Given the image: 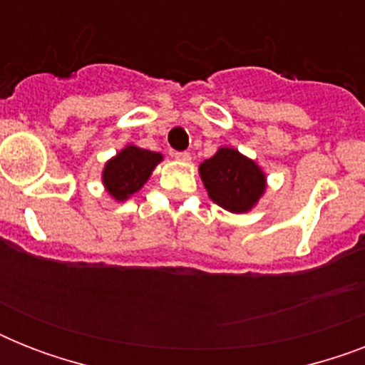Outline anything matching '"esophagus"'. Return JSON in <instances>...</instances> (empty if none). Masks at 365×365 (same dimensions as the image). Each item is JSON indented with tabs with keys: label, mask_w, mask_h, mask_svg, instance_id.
Segmentation results:
<instances>
[{
	"label": "esophagus",
	"mask_w": 365,
	"mask_h": 365,
	"mask_svg": "<svg viewBox=\"0 0 365 365\" xmlns=\"http://www.w3.org/2000/svg\"><path fill=\"white\" fill-rule=\"evenodd\" d=\"M174 159L189 163V160H191V153H187V151H176V153H174Z\"/></svg>",
	"instance_id": "esophagus-1"
}]
</instances>
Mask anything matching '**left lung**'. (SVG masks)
<instances>
[{"instance_id":"8db88e82","label":"left lung","mask_w":365,"mask_h":365,"mask_svg":"<svg viewBox=\"0 0 365 365\" xmlns=\"http://www.w3.org/2000/svg\"><path fill=\"white\" fill-rule=\"evenodd\" d=\"M210 199L235 214L252 210L265 191V174L237 149L220 148L199 166Z\"/></svg>"}]
</instances>
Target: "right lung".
Here are the masks:
<instances>
[{
  "mask_svg": "<svg viewBox=\"0 0 365 365\" xmlns=\"http://www.w3.org/2000/svg\"><path fill=\"white\" fill-rule=\"evenodd\" d=\"M160 160H163L160 153L136 148V145H126L113 159L106 163L104 174H102L106 189L110 191L113 199H128L148 182V178L151 176V172Z\"/></svg>",
  "mask_w": 365,
  "mask_h": 365,
  "instance_id": "right-lung-1",
  "label": "right lung"
}]
</instances>
